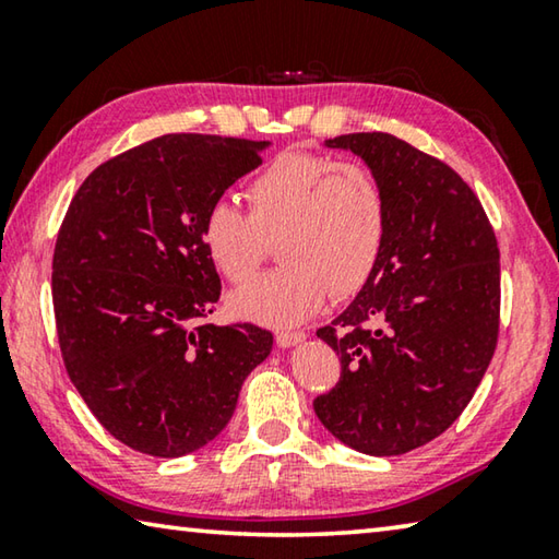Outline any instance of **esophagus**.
I'll list each match as a JSON object with an SVG mask.
<instances>
[{
  "mask_svg": "<svg viewBox=\"0 0 559 559\" xmlns=\"http://www.w3.org/2000/svg\"><path fill=\"white\" fill-rule=\"evenodd\" d=\"M302 340H306V333H300V330H278V333H276V343H278V347H293V345H300Z\"/></svg>",
  "mask_w": 559,
  "mask_h": 559,
  "instance_id": "1",
  "label": "esophagus"
}]
</instances>
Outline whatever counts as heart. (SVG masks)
Returning <instances> with one entry per match:
<instances>
[{
    "instance_id": "1",
    "label": "heart",
    "mask_w": 559,
    "mask_h": 559,
    "mask_svg": "<svg viewBox=\"0 0 559 559\" xmlns=\"http://www.w3.org/2000/svg\"><path fill=\"white\" fill-rule=\"evenodd\" d=\"M249 214L229 200L204 212L200 241L212 266L241 286L278 241L281 269L236 293L231 308L263 325H296L330 293L353 296L380 263L386 197L372 169L313 153H281L246 187Z\"/></svg>"
}]
</instances>
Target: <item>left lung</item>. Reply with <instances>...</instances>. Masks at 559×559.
<instances>
[{"label":"left lung","instance_id":"1","mask_svg":"<svg viewBox=\"0 0 559 559\" xmlns=\"http://www.w3.org/2000/svg\"><path fill=\"white\" fill-rule=\"evenodd\" d=\"M365 159L386 197L380 263L318 337L340 357L316 396L323 427L370 456H400L447 431L496 353L500 251L478 197L441 159L390 132L325 140Z\"/></svg>","mask_w":559,"mask_h":559}]
</instances>
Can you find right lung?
<instances>
[{"label":"right lung","instance_id":"right-lung-1","mask_svg":"<svg viewBox=\"0 0 559 559\" xmlns=\"http://www.w3.org/2000/svg\"><path fill=\"white\" fill-rule=\"evenodd\" d=\"M266 147L169 132L93 169L63 216L51 296L66 372L140 453L177 459L219 437L271 355L269 330L202 323L222 281L200 241L204 212Z\"/></svg>","mask_w":559,"mask_h":559}]
</instances>
